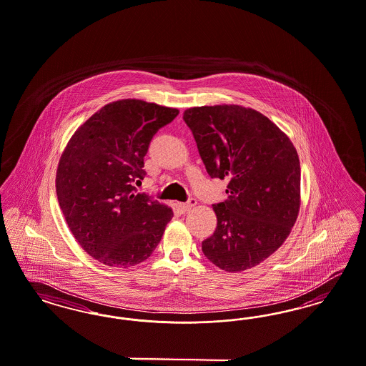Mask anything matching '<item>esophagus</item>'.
Returning a JSON list of instances; mask_svg holds the SVG:
<instances>
[{"mask_svg": "<svg viewBox=\"0 0 366 366\" xmlns=\"http://www.w3.org/2000/svg\"><path fill=\"white\" fill-rule=\"evenodd\" d=\"M195 204H197V201H195L194 198H191V199H189V202L179 203V209H180L183 213H186V212H189L191 207H194Z\"/></svg>", "mask_w": 366, "mask_h": 366, "instance_id": "1", "label": "esophagus"}]
</instances>
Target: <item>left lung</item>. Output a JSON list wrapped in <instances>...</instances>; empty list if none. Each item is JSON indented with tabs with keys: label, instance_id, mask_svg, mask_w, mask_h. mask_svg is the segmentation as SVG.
I'll list each match as a JSON object with an SVG mask.
<instances>
[{
	"label": "left lung",
	"instance_id": "1",
	"mask_svg": "<svg viewBox=\"0 0 366 366\" xmlns=\"http://www.w3.org/2000/svg\"><path fill=\"white\" fill-rule=\"evenodd\" d=\"M207 174L228 179V199L213 207L214 233L202 251L221 270L262 263L287 239L300 212L301 169L289 137L257 109L202 106L183 114Z\"/></svg>",
	"mask_w": 366,
	"mask_h": 366
}]
</instances>
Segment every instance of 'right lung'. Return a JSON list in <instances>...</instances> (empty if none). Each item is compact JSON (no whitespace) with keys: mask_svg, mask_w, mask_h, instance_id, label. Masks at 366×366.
Masks as SVG:
<instances>
[{"mask_svg":"<svg viewBox=\"0 0 366 366\" xmlns=\"http://www.w3.org/2000/svg\"><path fill=\"white\" fill-rule=\"evenodd\" d=\"M179 109L138 99L106 104L76 130L61 154L55 189L69 229L103 264L127 269L153 254L174 212L136 184L156 132Z\"/></svg>","mask_w":366,"mask_h":366,"instance_id":"1","label":"right lung"}]
</instances>
